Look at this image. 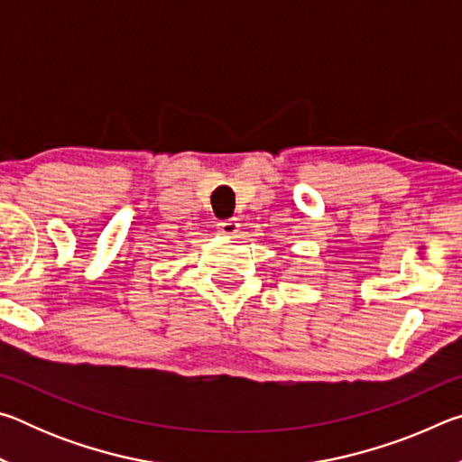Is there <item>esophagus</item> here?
<instances>
[{"label":"esophagus","instance_id":"1","mask_svg":"<svg viewBox=\"0 0 462 462\" xmlns=\"http://www.w3.org/2000/svg\"><path fill=\"white\" fill-rule=\"evenodd\" d=\"M238 228H240V224H238V220H234V217H230V220L217 222V230L226 234V236H236Z\"/></svg>","mask_w":462,"mask_h":462}]
</instances>
